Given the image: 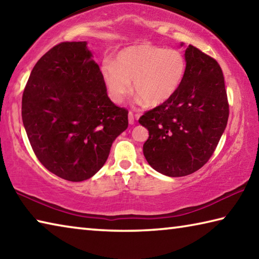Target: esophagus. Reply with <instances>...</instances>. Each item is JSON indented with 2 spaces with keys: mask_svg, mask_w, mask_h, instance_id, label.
<instances>
[{
  "mask_svg": "<svg viewBox=\"0 0 259 259\" xmlns=\"http://www.w3.org/2000/svg\"><path fill=\"white\" fill-rule=\"evenodd\" d=\"M134 121H135V118H134L133 112H132V111H130V112H128V122H130L131 125H133V124H134Z\"/></svg>",
  "mask_w": 259,
  "mask_h": 259,
  "instance_id": "34e87169",
  "label": "esophagus"
}]
</instances>
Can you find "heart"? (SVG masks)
<instances>
[{
  "instance_id": "obj_1",
  "label": "heart",
  "mask_w": 259,
  "mask_h": 259,
  "mask_svg": "<svg viewBox=\"0 0 259 259\" xmlns=\"http://www.w3.org/2000/svg\"><path fill=\"white\" fill-rule=\"evenodd\" d=\"M101 70L113 102H122L131 92L133 81L135 94L148 106L156 107L178 92L187 70V61L178 50L138 45L122 50L115 62L106 61Z\"/></svg>"
}]
</instances>
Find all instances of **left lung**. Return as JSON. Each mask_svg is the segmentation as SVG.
<instances>
[{"label":"left lung","mask_w":259,"mask_h":259,"mask_svg":"<svg viewBox=\"0 0 259 259\" xmlns=\"http://www.w3.org/2000/svg\"><path fill=\"white\" fill-rule=\"evenodd\" d=\"M187 70L168 101L140 117L149 131L143 153L153 169L180 178L209 160L229 119L224 76L214 58L193 45L185 50Z\"/></svg>","instance_id":"left-lung-1"}]
</instances>
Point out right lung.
<instances>
[{
    "label": "right lung",
    "mask_w": 259,
    "mask_h": 259,
    "mask_svg": "<svg viewBox=\"0 0 259 259\" xmlns=\"http://www.w3.org/2000/svg\"><path fill=\"white\" fill-rule=\"evenodd\" d=\"M21 117L40 164L71 182L99 171L128 126V110L109 99L86 42L59 43L36 62L22 93Z\"/></svg>",
    "instance_id": "add662e5"
}]
</instances>
